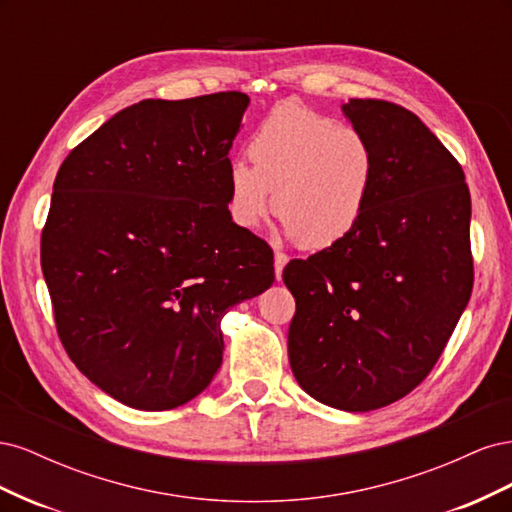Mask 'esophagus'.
Returning a JSON list of instances; mask_svg holds the SVG:
<instances>
[{
	"instance_id": "34e87169",
	"label": "esophagus",
	"mask_w": 512,
	"mask_h": 512,
	"mask_svg": "<svg viewBox=\"0 0 512 512\" xmlns=\"http://www.w3.org/2000/svg\"><path fill=\"white\" fill-rule=\"evenodd\" d=\"M286 262H288V256H286V254L275 252V256H273V267H275V280H277V282L282 280V271H284V267H286Z\"/></svg>"
}]
</instances>
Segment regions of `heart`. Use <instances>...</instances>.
<instances>
[{
    "instance_id": "heart-1",
    "label": "heart",
    "mask_w": 512,
    "mask_h": 512,
    "mask_svg": "<svg viewBox=\"0 0 512 512\" xmlns=\"http://www.w3.org/2000/svg\"><path fill=\"white\" fill-rule=\"evenodd\" d=\"M247 156L252 164L228 166V207L241 228H258L275 209L290 241L324 250L359 226L378 166L359 128L282 102L254 130Z\"/></svg>"
}]
</instances>
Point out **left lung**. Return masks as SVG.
Returning a JSON list of instances; mask_svg holds the SVG:
<instances>
[{"instance_id": "obj_1", "label": "left lung", "mask_w": 512, "mask_h": 512, "mask_svg": "<svg viewBox=\"0 0 512 512\" xmlns=\"http://www.w3.org/2000/svg\"><path fill=\"white\" fill-rule=\"evenodd\" d=\"M342 111L374 147L376 183L344 241L286 265L288 359L320 404L369 412L425 380L470 301L472 203L459 162L414 113L359 98Z\"/></svg>"}]
</instances>
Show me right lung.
Segmentation results:
<instances>
[{"mask_svg": "<svg viewBox=\"0 0 512 512\" xmlns=\"http://www.w3.org/2000/svg\"><path fill=\"white\" fill-rule=\"evenodd\" d=\"M247 104L241 91L132 104L55 177L40 256L57 333L81 374L130 408L203 393L224 314L275 280L271 247L228 211Z\"/></svg>", "mask_w": 512, "mask_h": 512, "instance_id": "add662e5", "label": "right lung"}]
</instances>
